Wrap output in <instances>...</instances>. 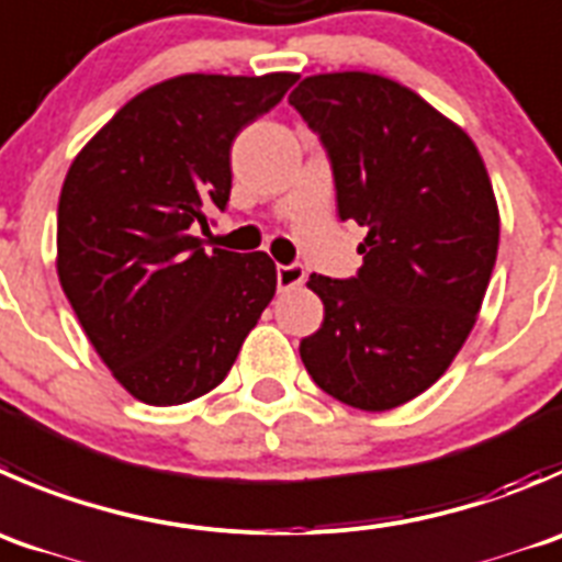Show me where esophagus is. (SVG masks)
Listing matches in <instances>:
<instances>
[{"instance_id": "34e87169", "label": "esophagus", "mask_w": 562, "mask_h": 562, "mask_svg": "<svg viewBox=\"0 0 562 562\" xmlns=\"http://www.w3.org/2000/svg\"><path fill=\"white\" fill-rule=\"evenodd\" d=\"M304 269L299 263H291V266H277V285H280V291H291V288H299L304 282Z\"/></svg>"}]
</instances>
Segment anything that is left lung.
<instances>
[{
	"instance_id": "obj_1",
	"label": "left lung",
	"mask_w": 562,
	"mask_h": 562,
	"mask_svg": "<svg viewBox=\"0 0 562 562\" xmlns=\"http://www.w3.org/2000/svg\"><path fill=\"white\" fill-rule=\"evenodd\" d=\"M288 101L329 154L340 220L368 231L357 277L310 274L324 324L299 353L326 395L386 412L426 392L475 326L499 244L492 181L470 134L386 76H307Z\"/></svg>"
}]
</instances>
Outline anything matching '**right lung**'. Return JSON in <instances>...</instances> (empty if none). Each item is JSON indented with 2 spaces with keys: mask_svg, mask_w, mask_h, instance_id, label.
<instances>
[{
  "mask_svg": "<svg viewBox=\"0 0 562 562\" xmlns=\"http://www.w3.org/2000/svg\"><path fill=\"white\" fill-rule=\"evenodd\" d=\"M296 74H183L131 98L65 176L57 274L114 379L150 406L225 381L277 291L266 252H205L231 200V148Z\"/></svg>",
  "mask_w": 562,
  "mask_h": 562,
  "instance_id": "add662e5",
  "label": "right lung"
}]
</instances>
